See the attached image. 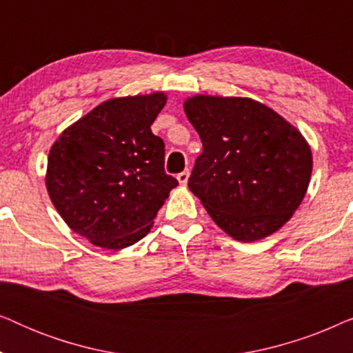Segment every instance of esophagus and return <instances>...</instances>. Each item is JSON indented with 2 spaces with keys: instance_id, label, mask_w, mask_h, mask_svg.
Returning a JSON list of instances; mask_svg holds the SVG:
<instances>
[{
  "instance_id": "obj_1",
  "label": "esophagus",
  "mask_w": 353,
  "mask_h": 353,
  "mask_svg": "<svg viewBox=\"0 0 353 353\" xmlns=\"http://www.w3.org/2000/svg\"><path fill=\"white\" fill-rule=\"evenodd\" d=\"M188 178H190V170H183L181 173H178V176H176V180L180 181V185H186L188 183Z\"/></svg>"
}]
</instances>
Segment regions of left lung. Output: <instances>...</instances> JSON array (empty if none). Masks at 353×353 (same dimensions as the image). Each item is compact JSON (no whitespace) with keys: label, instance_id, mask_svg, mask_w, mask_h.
Wrapping results in <instances>:
<instances>
[{"label":"left lung","instance_id":"8db88e82","mask_svg":"<svg viewBox=\"0 0 353 353\" xmlns=\"http://www.w3.org/2000/svg\"><path fill=\"white\" fill-rule=\"evenodd\" d=\"M185 112L202 141L188 186L212 220L243 243L281 228L310 183L302 133L249 98L197 94L185 101Z\"/></svg>","mask_w":353,"mask_h":353}]
</instances>
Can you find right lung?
Wrapping results in <instances>:
<instances>
[{
	"label": "right lung",
	"mask_w": 353,
	"mask_h": 353,
	"mask_svg": "<svg viewBox=\"0 0 353 353\" xmlns=\"http://www.w3.org/2000/svg\"><path fill=\"white\" fill-rule=\"evenodd\" d=\"M165 103L163 93L109 99L52 144L48 194L91 244L117 250L138 243L178 185L163 168L165 144L151 132Z\"/></svg>",
	"instance_id": "add662e5"
}]
</instances>
